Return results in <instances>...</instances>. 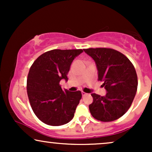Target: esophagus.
<instances>
[{
  "instance_id": "34e87169",
  "label": "esophagus",
  "mask_w": 152,
  "mask_h": 152,
  "mask_svg": "<svg viewBox=\"0 0 152 152\" xmlns=\"http://www.w3.org/2000/svg\"><path fill=\"white\" fill-rule=\"evenodd\" d=\"M81 94H82V96H86L87 94H88L85 93V92H83V91H82Z\"/></svg>"
}]
</instances>
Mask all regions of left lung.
<instances>
[{"mask_svg": "<svg viewBox=\"0 0 152 152\" xmlns=\"http://www.w3.org/2000/svg\"><path fill=\"white\" fill-rule=\"evenodd\" d=\"M95 61L98 80L107 91L105 96L91 94L93 103L89 110L94 118L103 122L121 117L133 102L138 86L134 66L125 55L109 48L83 49Z\"/></svg>", "mask_w": 152, "mask_h": 152, "instance_id": "1", "label": "left lung"}]
</instances>
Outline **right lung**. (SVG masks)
<instances>
[{
	"label": "right lung",
	"instance_id": "1",
	"mask_svg": "<svg viewBox=\"0 0 152 152\" xmlns=\"http://www.w3.org/2000/svg\"><path fill=\"white\" fill-rule=\"evenodd\" d=\"M82 49H53L45 52L31 66L27 78V94L33 111L50 126L66 124L74 118L82 97L80 91H63L59 83L68 80L73 60Z\"/></svg>",
	"mask_w": 152,
	"mask_h": 152
}]
</instances>
